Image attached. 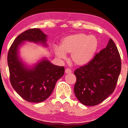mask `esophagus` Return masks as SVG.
<instances>
[{
  "label": "esophagus",
  "instance_id": "esophagus-1",
  "mask_svg": "<svg viewBox=\"0 0 128 128\" xmlns=\"http://www.w3.org/2000/svg\"><path fill=\"white\" fill-rule=\"evenodd\" d=\"M65 72H66V74H69L72 73V70L69 68H66V70H65Z\"/></svg>",
  "mask_w": 128,
  "mask_h": 128
}]
</instances>
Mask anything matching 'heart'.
Returning a JSON list of instances; mask_svg holds the SVG:
<instances>
[{
	"label": "heart",
	"instance_id": "b5f03b06",
	"mask_svg": "<svg viewBox=\"0 0 128 128\" xmlns=\"http://www.w3.org/2000/svg\"><path fill=\"white\" fill-rule=\"evenodd\" d=\"M98 47V40L94 36L78 34L69 36L62 41L60 48L55 49L57 56L64 59V53L70 54L72 62L76 66L88 63L94 57Z\"/></svg>",
	"mask_w": 128,
	"mask_h": 128
}]
</instances>
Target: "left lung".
I'll return each mask as SVG.
<instances>
[{
	"label": "left lung",
	"instance_id": "8db88e82",
	"mask_svg": "<svg viewBox=\"0 0 128 128\" xmlns=\"http://www.w3.org/2000/svg\"><path fill=\"white\" fill-rule=\"evenodd\" d=\"M122 69L120 55L112 39L87 64L74 70V92L86 106H95L114 91Z\"/></svg>",
	"mask_w": 128,
	"mask_h": 128
}]
</instances>
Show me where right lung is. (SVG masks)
Wrapping results in <instances>:
<instances>
[{"instance_id": "1", "label": "right lung", "mask_w": 128, "mask_h": 128, "mask_svg": "<svg viewBox=\"0 0 128 128\" xmlns=\"http://www.w3.org/2000/svg\"><path fill=\"white\" fill-rule=\"evenodd\" d=\"M24 41L46 45V35L40 29L31 28L16 38L8 52L9 80L13 89L22 98L30 102H41L52 94L57 80L64 75V67L44 59L33 69L25 68L17 55L18 46Z\"/></svg>"}]
</instances>
